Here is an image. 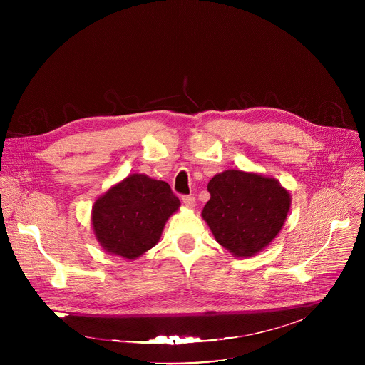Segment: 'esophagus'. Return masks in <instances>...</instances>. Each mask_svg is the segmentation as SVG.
<instances>
[{
    "mask_svg": "<svg viewBox=\"0 0 365 365\" xmlns=\"http://www.w3.org/2000/svg\"><path fill=\"white\" fill-rule=\"evenodd\" d=\"M182 200H183V203H185V206L190 207V210H192V207L196 206V199H195V196H190V195H189V196H183Z\"/></svg>",
    "mask_w": 365,
    "mask_h": 365,
    "instance_id": "obj_1",
    "label": "esophagus"
}]
</instances>
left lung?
Listing matches in <instances>:
<instances>
[{"label":"left lung","mask_w":365,"mask_h":365,"mask_svg":"<svg viewBox=\"0 0 365 365\" xmlns=\"http://www.w3.org/2000/svg\"><path fill=\"white\" fill-rule=\"evenodd\" d=\"M211 199L202 218L215 240L234 257L263 251L282 231L292 197L274 178L230 169L207 183Z\"/></svg>","instance_id":"left-lung-1"}]
</instances>
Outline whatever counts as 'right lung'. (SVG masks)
Here are the masks:
<instances>
[{
	"instance_id": "right-lung-1",
	"label": "right lung",
	"mask_w": 365,
	"mask_h": 365,
	"mask_svg": "<svg viewBox=\"0 0 365 365\" xmlns=\"http://www.w3.org/2000/svg\"><path fill=\"white\" fill-rule=\"evenodd\" d=\"M180 200L169 183L133 173L101 195L91 214L96 241L107 252L135 259L159 242Z\"/></svg>"
}]
</instances>
